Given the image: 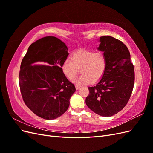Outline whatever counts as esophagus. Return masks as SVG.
<instances>
[{
  "label": "esophagus",
  "mask_w": 153,
  "mask_h": 153,
  "mask_svg": "<svg viewBox=\"0 0 153 153\" xmlns=\"http://www.w3.org/2000/svg\"><path fill=\"white\" fill-rule=\"evenodd\" d=\"M80 87H81V85H75V88H76V90H78V89H79Z\"/></svg>",
  "instance_id": "esophagus-1"
}]
</instances>
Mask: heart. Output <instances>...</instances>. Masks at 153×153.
<instances>
[{
	"label": "heart",
	"instance_id": "1",
	"mask_svg": "<svg viewBox=\"0 0 153 153\" xmlns=\"http://www.w3.org/2000/svg\"><path fill=\"white\" fill-rule=\"evenodd\" d=\"M106 55L102 52L83 50L73 53L71 59L67 58L61 69L68 78L73 79L80 71V75L75 80L78 83L94 82L102 77L106 67Z\"/></svg>",
	"mask_w": 153,
	"mask_h": 153
}]
</instances>
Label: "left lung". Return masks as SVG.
Listing matches in <instances>:
<instances>
[{"mask_svg":"<svg viewBox=\"0 0 153 153\" xmlns=\"http://www.w3.org/2000/svg\"><path fill=\"white\" fill-rule=\"evenodd\" d=\"M98 50L106 55L107 63L102 77L88 87L87 106L101 116L110 117L128 103L135 82V71L129 50L121 41L101 36Z\"/></svg>","mask_w":153,"mask_h":153,"instance_id":"left-lung-1","label":"left lung"}]
</instances>
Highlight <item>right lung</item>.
Returning a JSON list of instances; mask_svg holds the SVG:
<instances>
[{
    "instance_id": "add662e5",
    "label": "right lung",
    "mask_w": 153,
    "mask_h": 153,
    "mask_svg": "<svg viewBox=\"0 0 153 153\" xmlns=\"http://www.w3.org/2000/svg\"><path fill=\"white\" fill-rule=\"evenodd\" d=\"M68 50L61 40L47 36L32 43L22 59L19 85L23 100L43 119L52 120L62 115L76 91L61 69Z\"/></svg>"
}]
</instances>
